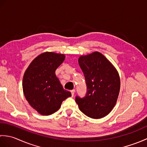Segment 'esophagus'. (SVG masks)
Masks as SVG:
<instances>
[{"label": "esophagus", "mask_w": 147, "mask_h": 147, "mask_svg": "<svg viewBox=\"0 0 147 147\" xmlns=\"http://www.w3.org/2000/svg\"><path fill=\"white\" fill-rule=\"evenodd\" d=\"M71 95H72V96H73L74 95V93H75V90H71Z\"/></svg>", "instance_id": "obj_1"}]
</instances>
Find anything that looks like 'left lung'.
Here are the masks:
<instances>
[{
  "mask_svg": "<svg viewBox=\"0 0 147 147\" xmlns=\"http://www.w3.org/2000/svg\"><path fill=\"white\" fill-rule=\"evenodd\" d=\"M78 63L85 78L87 92L76 97L80 110L92 119L108 115L116 104L120 91V78L116 69L100 52L81 55Z\"/></svg>",
  "mask_w": 147,
  "mask_h": 147,
  "instance_id": "left-lung-1",
  "label": "left lung"
}]
</instances>
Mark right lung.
Masks as SVG:
<instances>
[{
    "label": "right lung",
    "instance_id": "obj_1",
    "mask_svg": "<svg viewBox=\"0 0 147 147\" xmlns=\"http://www.w3.org/2000/svg\"><path fill=\"white\" fill-rule=\"evenodd\" d=\"M64 54L42 53L35 57L24 73L23 90L29 104L43 115L54 113L65 99L71 96L63 88L55 70L64 61Z\"/></svg>",
    "mask_w": 147,
    "mask_h": 147
}]
</instances>
